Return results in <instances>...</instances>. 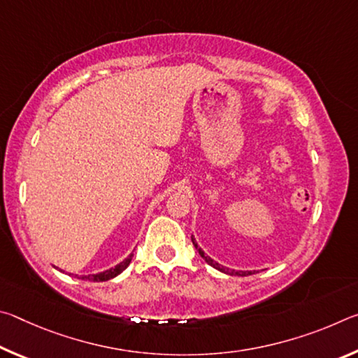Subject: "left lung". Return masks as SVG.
<instances>
[{"mask_svg":"<svg viewBox=\"0 0 358 358\" xmlns=\"http://www.w3.org/2000/svg\"><path fill=\"white\" fill-rule=\"evenodd\" d=\"M192 245H194V248H196L197 250V252H199V256H201L205 262H207L208 265H211L213 266V268H216V270H220V271H222V273H226V275H230V276H248V275H254L256 273V270H246V271H243V270H232V268H227V266H224V265H221V264H217L216 260H213L211 259L210 256H207V254L203 252V250L201 246L197 245V241H196V238H194V235H192Z\"/></svg>","mask_w":358,"mask_h":358,"instance_id":"left-lung-1","label":"left lung"}]
</instances>
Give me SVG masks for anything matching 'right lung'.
<instances>
[{"mask_svg": "<svg viewBox=\"0 0 358 358\" xmlns=\"http://www.w3.org/2000/svg\"><path fill=\"white\" fill-rule=\"evenodd\" d=\"M132 257H134V251H132L128 257H126L123 262H120L118 265L112 266V268H108L106 271H101V273H96V275H83V276H78V275H74L76 278H78V280H85V281H108L112 280V278L118 276L121 271L126 270V266H128L131 264Z\"/></svg>", "mask_w": 358, "mask_h": 358, "instance_id": "obj_1", "label": "right lung"}]
</instances>
